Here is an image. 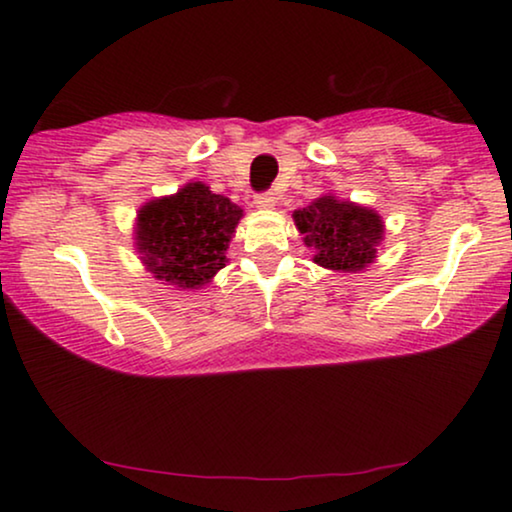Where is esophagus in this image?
I'll return each instance as SVG.
<instances>
[{"label": "esophagus", "mask_w": 512, "mask_h": 512, "mask_svg": "<svg viewBox=\"0 0 512 512\" xmlns=\"http://www.w3.org/2000/svg\"><path fill=\"white\" fill-rule=\"evenodd\" d=\"M275 202H277V198H275V193H272V191L258 193L256 198H254V205H256V207H261V209H270V207H275Z\"/></svg>", "instance_id": "1"}]
</instances>
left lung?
<instances>
[{
    "mask_svg": "<svg viewBox=\"0 0 512 512\" xmlns=\"http://www.w3.org/2000/svg\"><path fill=\"white\" fill-rule=\"evenodd\" d=\"M307 247H314V263L328 270L356 272L373 263L382 240V219L373 209L340 202L333 195L314 200L293 214Z\"/></svg>",
    "mask_w": 512,
    "mask_h": 512,
    "instance_id": "1",
    "label": "left lung"
}]
</instances>
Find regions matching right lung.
<instances>
[{"mask_svg":"<svg viewBox=\"0 0 512 512\" xmlns=\"http://www.w3.org/2000/svg\"><path fill=\"white\" fill-rule=\"evenodd\" d=\"M242 209L205 184H188L153 200L137 216V249L163 282L184 289L207 284L223 265Z\"/></svg>","mask_w":512,"mask_h":512,"instance_id":"obj_1","label":"right lung"}]
</instances>
